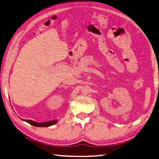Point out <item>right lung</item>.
Returning a JSON list of instances; mask_svg holds the SVG:
<instances>
[{
  "label": "right lung",
  "mask_w": 159,
  "mask_h": 159,
  "mask_svg": "<svg viewBox=\"0 0 159 159\" xmlns=\"http://www.w3.org/2000/svg\"><path fill=\"white\" fill-rule=\"evenodd\" d=\"M26 122L30 123V125L35 127H49L52 125H54V124L57 122V120H53L51 121H47V122H43V123H37L35 121H33L32 120H25Z\"/></svg>",
  "instance_id": "1"
}]
</instances>
